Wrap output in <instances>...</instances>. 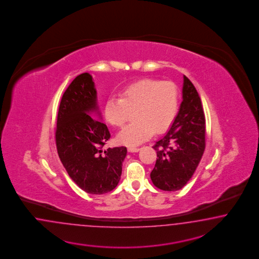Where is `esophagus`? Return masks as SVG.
Instances as JSON below:
<instances>
[{
  "instance_id": "34e87169",
  "label": "esophagus",
  "mask_w": 259,
  "mask_h": 259,
  "mask_svg": "<svg viewBox=\"0 0 259 259\" xmlns=\"http://www.w3.org/2000/svg\"><path fill=\"white\" fill-rule=\"evenodd\" d=\"M139 151H140V148H138V147H129L128 148V152H130V153H136Z\"/></svg>"
}]
</instances>
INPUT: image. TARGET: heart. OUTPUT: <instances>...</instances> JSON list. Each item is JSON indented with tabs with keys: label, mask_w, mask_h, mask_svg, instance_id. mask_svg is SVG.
I'll return each instance as SVG.
<instances>
[{
	"label": "heart",
	"mask_w": 259,
	"mask_h": 259,
	"mask_svg": "<svg viewBox=\"0 0 259 259\" xmlns=\"http://www.w3.org/2000/svg\"><path fill=\"white\" fill-rule=\"evenodd\" d=\"M120 98L110 97L104 105V118L111 125H123L135 110L133 123L124 127L118 141L135 146L147 141L154 133L165 132L177 117L179 90L172 81L144 78L124 87Z\"/></svg>",
	"instance_id": "obj_1"
}]
</instances>
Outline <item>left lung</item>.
Instances as JSON below:
<instances>
[{
  "label": "left lung",
  "instance_id": "left-lung-1",
  "mask_svg": "<svg viewBox=\"0 0 259 259\" xmlns=\"http://www.w3.org/2000/svg\"><path fill=\"white\" fill-rule=\"evenodd\" d=\"M157 161L150 174L163 191L183 188L193 177L205 150V116L196 87L183 76L182 102L172 126L156 142Z\"/></svg>",
  "mask_w": 259,
  "mask_h": 259
}]
</instances>
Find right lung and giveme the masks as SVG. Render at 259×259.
Wrapping results in <instances>:
<instances>
[{"mask_svg": "<svg viewBox=\"0 0 259 259\" xmlns=\"http://www.w3.org/2000/svg\"><path fill=\"white\" fill-rule=\"evenodd\" d=\"M94 113L101 118L97 90L92 76L82 73L63 93L56 145L72 181L88 194L102 195L117 187L127 149L121 146L102 150L111 135L107 126L92 117Z\"/></svg>", "mask_w": 259, "mask_h": 259, "instance_id": "obj_1", "label": "right lung"}]
</instances>
